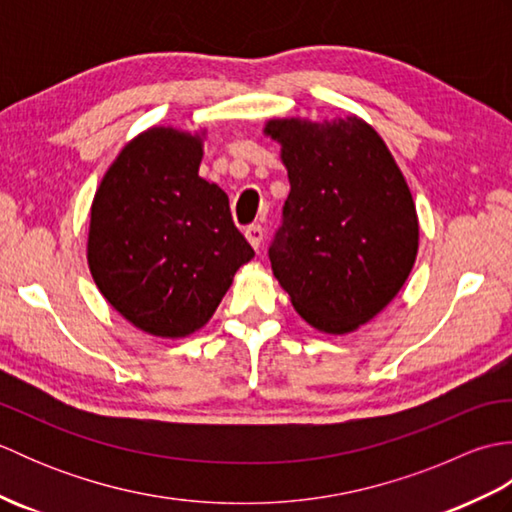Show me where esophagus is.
Wrapping results in <instances>:
<instances>
[{
	"instance_id": "esophagus-1",
	"label": "esophagus",
	"mask_w": 512,
	"mask_h": 512,
	"mask_svg": "<svg viewBox=\"0 0 512 512\" xmlns=\"http://www.w3.org/2000/svg\"><path fill=\"white\" fill-rule=\"evenodd\" d=\"M246 239L250 242V246L253 248H259L264 242V226L262 224H250L246 228Z\"/></svg>"
}]
</instances>
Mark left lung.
<instances>
[{
	"label": "left lung",
	"instance_id": "1",
	"mask_svg": "<svg viewBox=\"0 0 512 512\" xmlns=\"http://www.w3.org/2000/svg\"><path fill=\"white\" fill-rule=\"evenodd\" d=\"M290 193L268 248L273 273L312 328L347 334L398 295L418 255L411 191L372 127L356 116L275 118Z\"/></svg>",
	"mask_w": 512,
	"mask_h": 512
}]
</instances>
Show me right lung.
<instances>
[{
	"mask_svg": "<svg viewBox=\"0 0 512 512\" xmlns=\"http://www.w3.org/2000/svg\"><path fill=\"white\" fill-rule=\"evenodd\" d=\"M200 160L202 136L151 127L125 145L92 202L96 286L138 330L165 339L200 330L255 257L228 195L198 176Z\"/></svg>",
	"mask_w": 512,
	"mask_h": 512,
	"instance_id": "add662e5",
	"label": "right lung"
}]
</instances>
